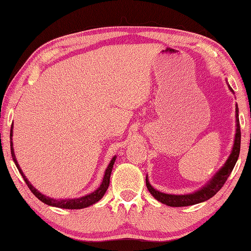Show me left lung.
I'll list each match as a JSON object with an SVG mask.
<instances>
[{
	"mask_svg": "<svg viewBox=\"0 0 251 251\" xmlns=\"http://www.w3.org/2000/svg\"><path fill=\"white\" fill-rule=\"evenodd\" d=\"M228 87L232 94H235L232 91V88L229 86V84H228ZM238 113H239V109H238V105L236 104L235 141H233L230 155H229V157L227 158V160L225 161L223 166L218 169V172L216 173L215 175L201 187V188L197 189L196 192H194L192 194H184V195H173V194L161 193L159 190L155 189L154 187L150 184L148 176H146L147 189L150 190L151 196L154 197L156 201H158L161 203H165V205L171 206V207H185V206H192V205H196V203H199V202L206 201L219 192L220 188H222L225 182H226L229 175L231 174L232 169L235 167V165L238 160V157H239L241 133H240V125H239V114Z\"/></svg>",
	"mask_w": 251,
	"mask_h": 251,
	"instance_id": "1",
	"label": "left lung"
}]
</instances>
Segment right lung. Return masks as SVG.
Segmentation results:
<instances>
[{"label":"right lung","mask_w":251,"mask_h":251,"mask_svg":"<svg viewBox=\"0 0 251 251\" xmlns=\"http://www.w3.org/2000/svg\"><path fill=\"white\" fill-rule=\"evenodd\" d=\"M13 124H12L11 127V133H10V144H11V154H12V158H13L14 164L16 165V167H18L19 172L21 175H22L23 179L26 182V185L28 186V188L31 189V192L35 195V196L40 199L42 202L46 203V205L49 206H52V207H57V208H63V209H83V208H86L88 206H92L94 205L95 202L100 201L101 198L106 193V190H107L108 186H109V178H110V174H112V169L114 164H115V160L117 158V156L115 155L113 157L112 159H110L109 164L107 168L105 169V173H104V177H103V180H101L100 187L97 189H95L94 192H92L91 194H87L85 195V196L82 197H78V198H69V199H55V198H50L49 196H46V195L42 194L41 192H39L35 187H34L31 182L28 181V179L26 178V176L24 175V173L22 169H21L20 165L18 163V160H16V157H15V152H14V148H13Z\"/></svg>","instance_id":"obj_1"}]
</instances>
